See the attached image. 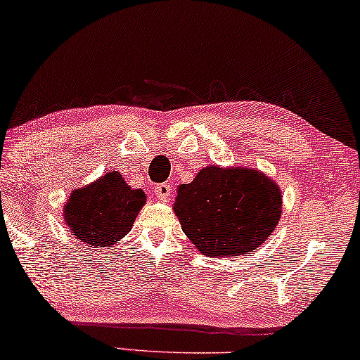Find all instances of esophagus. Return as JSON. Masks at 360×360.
Wrapping results in <instances>:
<instances>
[{
	"mask_svg": "<svg viewBox=\"0 0 360 360\" xmlns=\"http://www.w3.org/2000/svg\"><path fill=\"white\" fill-rule=\"evenodd\" d=\"M153 192L155 195H157L158 198H168L171 195V186L169 182H162V184H157L153 187Z\"/></svg>",
	"mask_w": 360,
	"mask_h": 360,
	"instance_id": "34e87169",
	"label": "esophagus"
}]
</instances>
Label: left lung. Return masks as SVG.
I'll return each instance as SVG.
<instances>
[{"mask_svg":"<svg viewBox=\"0 0 360 360\" xmlns=\"http://www.w3.org/2000/svg\"><path fill=\"white\" fill-rule=\"evenodd\" d=\"M281 191L254 168L207 166L178 187L174 213L198 252L236 257L264 244L281 217Z\"/></svg>","mask_w":360,"mask_h":360,"instance_id":"8db88e82","label":"left lung"}]
</instances>
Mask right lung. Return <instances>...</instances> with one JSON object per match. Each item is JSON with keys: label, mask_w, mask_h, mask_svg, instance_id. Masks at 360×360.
Masks as SVG:
<instances>
[{"label": "right lung", "mask_w": 360, "mask_h": 360, "mask_svg": "<svg viewBox=\"0 0 360 360\" xmlns=\"http://www.w3.org/2000/svg\"><path fill=\"white\" fill-rule=\"evenodd\" d=\"M146 200L142 189H131L120 173L108 171L72 191L64 205V221L69 233L90 248H111L131 231Z\"/></svg>", "instance_id": "1"}]
</instances>
